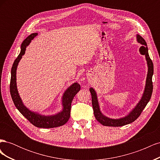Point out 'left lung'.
Segmentation results:
<instances>
[{"label": "left lung", "instance_id": "obj_1", "mask_svg": "<svg viewBox=\"0 0 160 160\" xmlns=\"http://www.w3.org/2000/svg\"><path fill=\"white\" fill-rule=\"evenodd\" d=\"M137 41L139 43L143 45L139 48V52L142 55H145V57H146L148 71L146 82V86H145V89L143 91V95L141 99L139 101V103L132 110V111H130L129 114L126 116H125L124 118H122L119 119H111L106 117V116H105L100 111L98 96H97L95 91L92 88L89 89L91 94L92 106H93L95 117L96 119L98 120L101 124L105 125V126L119 127L123 126L125 125L129 124L133 122L134 121L136 120L139 118V116L141 115L142 111L145 108H146V106L147 105L148 103L150 100V98H151L152 97L153 91L152 76L153 74V62L149 56L148 49L146 41H145L139 35H137Z\"/></svg>", "mask_w": 160, "mask_h": 160}]
</instances>
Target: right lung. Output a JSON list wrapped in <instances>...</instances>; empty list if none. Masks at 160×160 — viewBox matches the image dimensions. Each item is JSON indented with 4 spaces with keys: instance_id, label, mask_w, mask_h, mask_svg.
<instances>
[{
    "instance_id": "obj_1",
    "label": "right lung",
    "mask_w": 160,
    "mask_h": 160,
    "mask_svg": "<svg viewBox=\"0 0 160 160\" xmlns=\"http://www.w3.org/2000/svg\"><path fill=\"white\" fill-rule=\"evenodd\" d=\"M38 33H32L28 36L22 42L21 47V52L14 60L11 69V77L10 83V92L13 103L20 113L25 117L35 126L39 128H53L61 126L65 124L70 118L71 103L75 95L80 91L81 86L78 83H74L65 91L62 98V110L55 115H44L34 112L28 109L23 104L22 101L18 94L17 87V69L18 62L21 59L22 55L25 53L26 48L29 45Z\"/></svg>"
}]
</instances>
